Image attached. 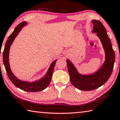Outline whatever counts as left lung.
Returning <instances> with one entry per match:
<instances>
[{
	"instance_id": "1",
	"label": "left lung",
	"mask_w": 120,
	"mask_h": 120,
	"mask_svg": "<svg viewBox=\"0 0 120 120\" xmlns=\"http://www.w3.org/2000/svg\"><path fill=\"white\" fill-rule=\"evenodd\" d=\"M94 26L93 34L99 38L105 52V61L101 68L95 72L90 75L81 74L70 60H67L70 81L76 88L82 91H91L99 88L109 79L114 67L115 53L110 39L103 24L99 20H92Z\"/></svg>"
}]
</instances>
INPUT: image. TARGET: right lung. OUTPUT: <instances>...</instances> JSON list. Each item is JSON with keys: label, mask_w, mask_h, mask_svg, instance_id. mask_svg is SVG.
<instances>
[{"label": "right lung", "mask_w": 120, "mask_h": 120, "mask_svg": "<svg viewBox=\"0 0 120 120\" xmlns=\"http://www.w3.org/2000/svg\"><path fill=\"white\" fill-rule=\"evenodd\" d=\"M27 25V22L26 21L21 22L15 28L12 33L9 36L3 52V62L8 77L15 86L21 90L27 91V92H39L47 88L49 85L51 80L52 75L54 67L57 60L53 61L51 63L45 76H43L40 79L32 82L26 81L18 79L12 73L10 67L9 56L10 46L12 45L15 38H16L22 28Z\"/></svg>", "instance_id": "add662e5"}]
</instances>
